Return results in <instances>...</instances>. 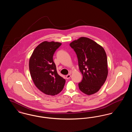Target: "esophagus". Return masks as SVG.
<instances>
[{"label": "esophagus", "mask_w": 132, "mask_h": 132, "mask_svg": "<svg viewBox=\"0 0 132 132\" xmlns=\"http://www.w3.org/2000/svg\"><path fill=\"white\" fill-rule=\"evenodd\" d=\"M70 77H71V75L70 74H68V75H66V78L67 79H69Z\"/></svg>", "instance_id": "esophagus-1"}]
</instances>
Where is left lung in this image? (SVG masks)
Wrapping results in <instances>:
<instances>
[{
    "label": "left lung",
    "mask_w": 132,
    "mask_h": 132,
    "mask_svg": "<svg viewBox=\"0 0 132 132\" xmlns=\"http://www.w3.org/2000/svg\"><path fill=\"white\" fill-rule=\"evenodd\" d=\"M70 46L75 51L78 60L82 81L80 90L88 95L98 92L106 80L107 58L103 48L88 38L82 37L72 42Z\"/></svg>",
    "instance_id": "1"
}]
</instances>
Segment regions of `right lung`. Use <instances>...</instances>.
Returning a JSON list of instances; mask_svg holds the SVG:
<instances>
[{"instance_id":"right-lung-1","label":"right lung","mask_w":132,"mask_h":132,"mask_svg":"<svg viewBox=\"0 0 132 132\" xmlns=\"http://www.w3.org/2000/svg\"><path fill=\"white\" fill-rule=\"evenodd\" d=\"M58 42H44L34 50L29 61V70L32 80L41 92L55 95L60 93L65 80L59 75L53 60L55 51L60 45Z\"/></svg>"}]
</instances>
